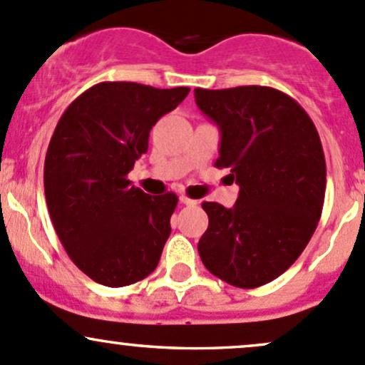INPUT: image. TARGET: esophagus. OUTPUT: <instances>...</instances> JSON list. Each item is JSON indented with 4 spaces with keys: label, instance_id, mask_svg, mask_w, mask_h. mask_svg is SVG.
I'll return each mask as SVG.
<instances>
[{
    "label": "esophagus",
    "instance_id": "1",
    "mask_svg": "<svg viewBox=\"0 0 365 365\" xmlns=\"http://www.w3.org/2000/svg\"><path fill=\"white\" fill-rule=\"evenodd\" d=\"M180 202H182V205H187V206H194V205H197V201H194V199H190V197H187V195H180Z\"/></svg>",
    "mask_w": 365,
    "mask_h": 365
}]
</instances>
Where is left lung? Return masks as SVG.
I'll return each mask as SVG.
<instances>
[{
	"instance_id": "obj_1",
	"label": "left lung",
	"mask_w": 365,
	"mask_h": 365,
	"mask_svg": "<svg viewBox=\"0 0 365 365\" xmlns=\"http://www.w3.org/2000/svg\"><path fill=\"white\" fill-rule=\"evenodd\" d=\"M220 129L217 168L240 185L232 208L202 202L197 252L210 273L240 289L273 282L312 240L324 208V148L309 115L273 87L194 91Z\"/></svg>"
}]
</instances>
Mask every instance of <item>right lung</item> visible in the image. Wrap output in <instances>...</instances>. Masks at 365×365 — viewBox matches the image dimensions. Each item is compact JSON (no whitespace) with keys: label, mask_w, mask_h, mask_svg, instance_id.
I'll return each instance as SVG.
<instances>
[{"label":"right lung","mask_w":365,"mask_h":365,"mask_svg":"<svg viewBox=\"0 0 365 365\" xmlns=\"http://www.w3.org/2000/svg\"><path fill=\"white\" fill-rule=\"evenodd\" d=\"M189 91L101 82L57 122L43 170L48 213L75 266L101 285H131L159 264L178 197H152L128 175L155 122Z\"/></svg>","instance_id":"add662e5"}]
</instances>
